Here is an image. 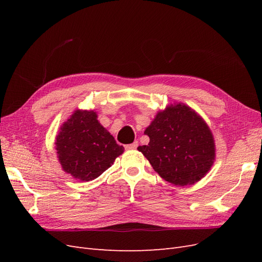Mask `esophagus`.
Returning a JSON list of instances; mask_svg holds the SVG:
<instances>
[{"label": "esophagus", "mask_w": 262, "mask_h": 262, "mask_svg": "<svg viewBox=\"0 0 262 262\" xmlns=\"http://www.w3.org/2000/svg\"><path fill=\"white\" fill-rule=\"evenodd\" d=\"M138 146H139V142H138V141H134L133 143L125 145V148H126V149H136Z\"/></svg>", "instance_id": "1"}]
</instances>
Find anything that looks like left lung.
I'll list each match as a JSON object with an SVG mask.
<instances>
[{"mask_svg":"<svg viewBox=\"0 0 262 262\" xmlns=\"http://www.w3.org/2000/svg\"><path fill=\"white\" fill-rule=\"evenodd\" d=\"M144 133L149 143L138 149L158 175L175 186L195 184L215 161V143L208 123L182 102L158 112Z\"/></svg>","mask_w":262,"mask_h":262,"instance_id":"1","label":"left lung"}]
</instances>
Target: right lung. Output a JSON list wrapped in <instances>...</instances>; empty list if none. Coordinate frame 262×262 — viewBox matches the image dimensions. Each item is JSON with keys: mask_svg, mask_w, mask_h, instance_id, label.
<instances>
[{"mask_svg": "<svg viewBox=\"0 0 262 262\" xmlns=\"http://www.w3.org/2000/svg\"><path fill=\"white\" fill-rule=\"evenodd\" d=\"M54 144L62 169L81 181L99 177L124 150L94 110H75L61 125Z\"/></svg>", "mask_w": 262, "mask_h": 262, "instance_id": "add662e5", "label": "right lung"}]
</instances>
